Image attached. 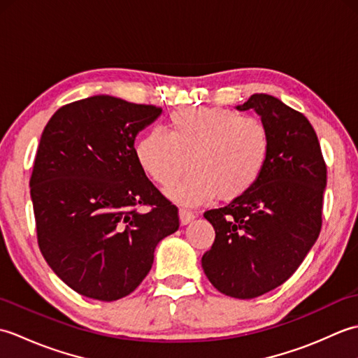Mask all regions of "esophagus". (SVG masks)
<instances>
[{
    "mask_svg": "<svg viewBox=\"0 0 358 358\" xmlns=\"http://www.w3.org/2000/svg\"><path fill=\"white\" fill-rule=\"evenodd\" d=\"M178 217H180V223L181 224H189L192 222V220L195 218V214L192 210H189V209H180V212H178Z\"/></svg>",
    "mask_w": 358,
    "mask_h": 358,
    "instance_id": "34e87169",
    "label": "esophagus"
}]
</instances>
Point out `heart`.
Instances as JSON below:
<instances>
[{"mask_svg":"<svg viewBox=\"0 0 358 358\" xmlns=\"http://www.w3.org/2000/svg\"><path fill=\"white\" fill-rule=\"evenodd\" d=\"M140 169L175 203L235 200L262 178L271 152L269 131L260 118L222 108H183L171 113L166 134L150 129L135 143Z\"/></svg>","mask_w":358,"mask_h":358,"instance_id":"b5f03b06","label":"heart"}]
</instances>
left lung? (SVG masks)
Here are the masks:
<instances>
[{
    "label": "left lung",
    "instance_id": "1",
    "mask_svg": "<svg viewBox=\"0 0 358 358\" xmlns=\"http://www.w3.org/2000/svg\"><path fill=\"white\" fill-rule=\"evenodd\" d=\"M237 109H254L268 127L269 159L248 194L204 212L215 241L201 266L220 292L248 300L283 285L314 246L326 164L308 118L278 98L254 94Z\"/></svg>",
    "mask_w": 358,
    "mask_h": 358
}]
</instances>
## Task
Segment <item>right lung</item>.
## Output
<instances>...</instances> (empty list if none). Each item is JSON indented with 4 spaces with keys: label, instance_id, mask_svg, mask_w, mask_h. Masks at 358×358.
I'll list each match as a JSON object with an SVG mask.
<instances>
[{
    "label": "right lung",
    "instance_id": "1",
    "mask_svg": "<svg viewBox=\"0 0 358 358\" xmlns=\"http://www.w3.org/2000/svg\"><path fill=\"white\" fill-rule=\"evenodd\" d=\"M162 112L95 95L59 108L43 131L30 177L38 246L50 269L89 299L134 292L158 243L178 231V209L134 152L136 135Z\"/></svg>",
    "mask_w": 358,
    "mask_h": 358
}]
</instances>
